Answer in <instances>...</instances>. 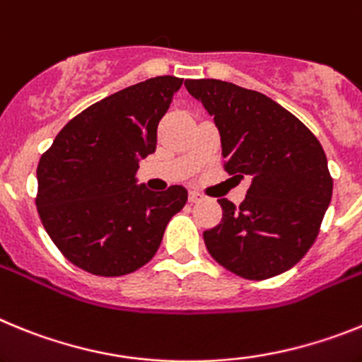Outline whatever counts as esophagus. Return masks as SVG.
<instances>
[{"instance_id": "obj_1", "label": "esophagus", "mask_w": 362, "mask_h": 362, "mask_svg": "<svg viewBox=\"0 0 362 362\" xmlns=\"http://www.w3.org/2000/svg\"><path fill=\"white\" fill-rule=\"evenodd\" d=\"M187 199H189V202H191V204L199 202V200H200V193H199V191L189 189V194H187Z\"/></svg>"}]
</instances>
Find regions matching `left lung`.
<instances>
[{
	"label": "left lung",
	"instance_id": "1",
	"mask_svg": "<svg viewBox=\"0 0 362 362\" xmlns=\"http://www.w3.org/2000/svg\"><path fill=\"white\" fill-rule=\"evenodd\" d=\"M185 89L213 116L226 171L251 182L238 207L218 200L222 220L204 231L207 251L250 281L288 272L315 242L332 200L322 146L266 94L222 80H187Z\"/></svg>",
	"mask_w": 362,
	"mask_h": 362
}]
</instances>
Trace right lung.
Listing matches in <instances>:
<instances>
[{"label": "right lung", "instance_id": "obj_1", "mask_svg": "<svg viewBox=\"0 0 362 362\" xmlns=\"http://www.w3.org/2000/svg\"><path fill=\"white\" fill-rule=\"evenodd\" d=\"M182 78L156 76L87 107L37 163V213L65 259L93 275L120 276L155 257L187 189L138 184L156 127Z\"/></svg>", "mask_w": 362, "mask_h": 362}]
</instances>
